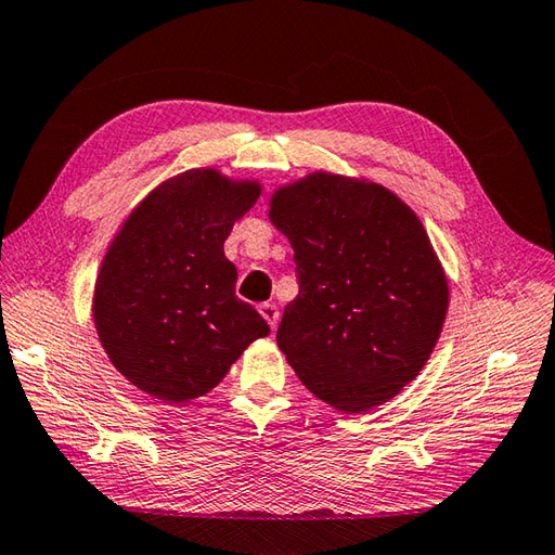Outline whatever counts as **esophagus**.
Returning <instances> with one entry per match:
<instances>
[{
  "label": "esophagus",
  "instance_id": "34e87169",
  "mask_svg": "<svg viewBox=\"0 0 555 555\" xmlns=\"http://www.w3.org/2000/svg\"><path fill=\"white\" fill-rule=\"evenodd\" d=\"M260 314L267 319V324L272 326V331H274L276 324H279V307L274 302H262L260 305Z\"/></svg>",
  "mask_w": 555,
  "mask_h": 555
}]
</instances>
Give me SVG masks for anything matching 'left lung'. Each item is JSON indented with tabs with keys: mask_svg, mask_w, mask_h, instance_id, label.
Instances as JSON below:
<instances>
[{
	"mask_svg": "<svg viewBox=\"0 0 555 555\" xmlns=\"http://www.w3.org/2000/svg\"><path fill=\"white\" fill-rule=\"evenodd\" d=\"M269 217L300 286L276 331L288 364L345 414L388 402L428 362L449 305L421 219L388 189L326 172L281 189Z\"/></svg>",
	"mask_w": 555,
	"mask_h": 555,
	"instance_id": "8db88e82",
	"label": "left lung"
}]
</instances>
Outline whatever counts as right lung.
<instances>
[{"instance_id":"obj_1","label":"right lung","mask_w":555,"mask_h":555,"mask_svg":"<svg viewBox=\"0 0 555 555\" xmlns=\"http://www.w3.org/2000/svg\"><path fill=\"white\" fill-rule=\"evenodd\" d=\"M260 196L215 170L158 186L127 219L101 264L94 324L113 366L165 402L210 392L269 333L236 295L224 241Z\"/></svg>"}]
</instances>
